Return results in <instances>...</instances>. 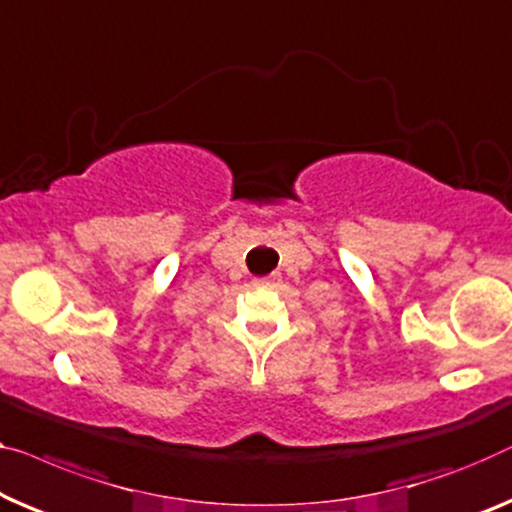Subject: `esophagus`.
<instances>
[{"instance_id": "obj_1", "label": "esophagus", "mask_w": 512, "mask_h": 512, "mask_svg": "<svg viewBox=\"0 0 512 512\" xmlns=\"http://www.w3.org/2000/svg\"><path fill=\"white\" fill-rule=\"evenodd\" d=\"M278 280H280L278 273H271V276H266V278H259L257 282H259V285H273V282H278Z\"/></svg>"}]
</instances>
